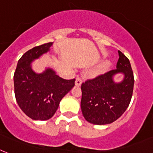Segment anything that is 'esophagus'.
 <instances>
[{
  "label": "esophagus",
  "mask_w": 153,
  "mask_h": 153,
  "mask_svg": "<svg viewBox=\"0 0 153 153\" xmlns=\"http://www.w3.org/2000/svg\"><path fill=\"white\" fill-rule=\"evenodd\" d=\"M82 85V79L79 77H77L76 80H75V85L76 86H80Z\"/></svg>",
  "instance_id": "34e87169"
}]
</instances>
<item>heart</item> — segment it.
Instances as JSON below:
<instances>
[{
    "instance_id": "1",
    "label": "heart",
    "mask_w": 153,
    "mask_h": 153,
    "mask_svg": "<svg viewBox=\"0 0 153 153\" xmlns=\"http://www.w3.org/2000/svg\"><path fill=\"white\" fill-rule=\"evenodd\" d=\"M109 65H110V61H109V60L106 59V60H105V61H103L102 63L98 66L97 68L96 69L92 72V75L94 77L100 75V74H103V73L105 72V71L108 69Z\"/></svg>"
}]
</instances>
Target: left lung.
Wrapping results in <instances>:
<instances>
[{
    "label": "left lung",
    "instance_id": "left-lung-1",
    "mask_svg": "<svg viewBox=\"0 0 153 153\" xmlns=\"http://www.w3.org/2000/svg\"><path fill=\"white\" fill-rule=\"evenodd\" d=\"M119 53L116 69L82 84L81 109L85 120L94 125L113 123L130 105L134 89V74L128 58ZM123 74L124 79L115 82L114 78Z\"/></svg>",
    "mask_w": 153,
    "mask_h": 153
}]
</instances>
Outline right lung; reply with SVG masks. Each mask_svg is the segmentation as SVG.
<instances>
[{
    "mask_svg": "<svg viewBox=\"0 0 153 153\" xmlns=\"http://www.w3.org/2000/svg\"><path fill=\"white\" fill-rule=\"evenodd\" d=\"M53 42L30 49L19 59L14 74L17 104L33 120H48L54 115L62 98L74 86L75 79L66 80L50 68L42 73L32 68V63L50 51Z\"/></svg>",
    "mask_w": 153,
    "mask_h": 153,
    "instance_id": "right-lung-1",
    "label": "right lung"
}]
</instances>
